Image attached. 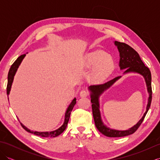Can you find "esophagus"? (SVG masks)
Segmentation results:
<instances>
[{
	"label": "esophagus",
	"instance_id": "obj_1",
	"mask_svg": "<svg viewBox=\"0 0 160 160\" xmlns=\"http://www.w3.org/2000/svg\"><path fill=\"white\" fill-rule=\"evenodd\" d=\"M89 92L88 91H87V90H82L80 91V97H82V98H85V97H87L88 96H89Z\"/></svg>",
	"mask_w": 160,
	"mask_h": 160
}]
</instances>
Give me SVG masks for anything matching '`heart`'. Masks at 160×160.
<instances>
[{
	"label": "heart",
	"mask_w": 160,
	"mask_h": 160,
	"mask_svg": "<svg viewBox=\"0 0 160 160\" xmlns=\"http://www.w3.org/2000/svg\"><path fill=\"white\" fill-rule=\"evenodd\" d=\"M89 66L96 65L93 73L95 80H100L109 73L113 67V60L109 56H106L102 51H96L89 53L87 57Z\"/></svg>",
	"instance_id": "heart-1"
}]
</instances>
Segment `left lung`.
<instances>
[{
  "label": "left lung",
  "instance_id": "obj_1",
  "mask_svg": "<svg viewBox=\"0 0 160 160\" xmlns=\"http://www.w3.org/2000/svg\"><path fill=\"white\" fill-rule=\"evenodd\" d=\"M115 45L118 47V49L120 52V67L121 69H126L124 73L128 72H136L142 74L145 78L146 83L147 85V89L149 93L148 102L147 107V111L144 113L143 117L138 123L133 127L129 128L127 131H117L113 129H110L104 126L102 121L101 120L100 106H99V98L100 95L104 91L109 88L115 81L118 80L121 76H118L113 78L108 82L103 84H93L89 87V89L91 91V107H92L93 116L94 119L95 124L102 134L104 135L105 136L110 138H119L124 137L127 135H131L138 130L140 126L143 122L144 119L147 115V112L151 107V100H152V87H151V73L148 67L145 66L144 62H142L138 53L132 48L131 47L128 45L127 44L124 42H120L115 41Z\"/></svg>",
  "mask_w": 160,
  "mask_h": 160
}]
</instances>
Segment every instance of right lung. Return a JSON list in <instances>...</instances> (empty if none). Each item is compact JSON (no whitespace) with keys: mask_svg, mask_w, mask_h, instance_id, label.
<instances>
[{"mask_svg":"<svg viewBox=\"0 0 160 160\" xmlns=\"http://www.w3.org/2000/svg\"><path fill=\"white\" fill-rule=\"evenodd\" d=\"M25 56V54H22L20 56H19L18 58L16 60V61L14 62L12 64V65L11 66V68L9 69V73H8V85H7V94L9 95V92H10V90H11V87H12V84L13 82V77H14V75L16 72L17 69H18V68L20 65V64L21 63L22 59L24 58V57ZM76 104V98H74L73 100V101L71 102V103L69 104V107L67 108V110L66 111V113H65V117H64V124H62V126H61V127L58 128L57 129L56 131H53L52 132H37V131H31L28 129L27 127H25V126L23 124H21V126L22 127V128L25 129V131H27L29 132H31V133H33L34 135H38V136H40V137H42V138H55L58 136L60 135L62 132H63V131L65 130V128L67 127V124H68V122H69V118H70V115L71 113V111L73 110V108L74 107V105Z\"/></svg>","mask_w":160,"mask_h":160,"instance_id":"right-lung-1","label":"right lung"}]
</instances>
